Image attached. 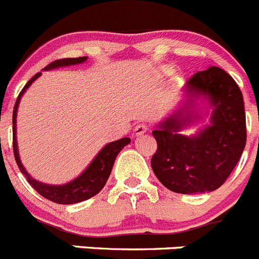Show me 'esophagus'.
I'll return each mask as SVG.
<instances>
[{
  "instance_id": "esophagus-1",
  "label": "esophagus",
  "mask_w": 259,
  "mask_h": 259,
  "mask_svg": "<svg viewBox=\"0 0 259 259\" xmlns=\"http://www.w3.org/2000/svg\"><path fill=\"white\" fill-rule=\"evenodd\" d=\"M146 132H147V125L146 124H142V122H139V124L135 125V127H134V135H135V137L143 135Z\"/></svg>"
}]
</instances>
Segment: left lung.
<instances>
[{"label": "left lung", "instance_id": "left-lung-1", "mask_svg": "<svg viewBox=\"0 0 259 259\" xmlns=\"http://www.w3.org/2000/svg\"><path fill=\"white\" fill-rule=\"evenodd\" d=\"M200 103H197V101ZM198 104L212 111L210 124L195 135L180 132L200 118ZM152 132L157 151L154 175L167 189L181 194L213 192L224 184L246 142L243 94L226 71L211 66L188 80L181 105Z\"/></svg>", "mask_w": 259, "mask_h": 259}]
</instances>
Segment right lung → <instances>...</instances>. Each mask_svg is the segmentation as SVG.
<instances>
[{"label": "right lung", "instance_id": "add662e5", "mask_svg": "<svg viewBox=\"0 0 259 259\" xmlns=\"http://www.w3.org/2000/svg\"><path fill=\"white\" fill-rule=\"evenodd\" d=\"M88 57H78V59H61L56 60V61L51 62L50 65L45 67L43 70L48 71V70L59 69V67L71 66V65H79L87 61ZM42 72H37V74L25 84L23 89H21L20 94H19L18 100H16L15 106H14V113H13V143H14V156H15V161L18 163L19 168H20L21 174H24L26 180L29 181V184L34 188L42 197L47 198L48 200H52L59 204H74V203L83 202V200L89 199V198L94 197L96 194L101 192L105 187L106 181H107L108 176H110L111 171H112L113 163L125 146L130 143L129 138H121L118 141L111 142V143L106 144L98 154L93 158L88 167L74 180L69 181L66 184L61 185H52V184H45L40 181L35 180L34 178H31L25 170L20 161V156H19V148H18V139H16V116H18V107L20 103L21 97L25 93L26 89L31 85V83L37 80L39 78Z\"/></svg>", "mask_w": 259, "mask_h": 259}]
</instances>
